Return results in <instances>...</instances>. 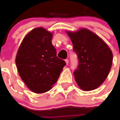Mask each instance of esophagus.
<instances>
[{
	"mask_svg": "<svg viewBox=\"0 0 120 120\" xmlns=\"http://www.w3.org/2000/svg\"><path fill=\"white\" fill-rule=\"evenodd\" d=\"M65 63L67 65H68V59H66V60H65Z\"/></svg>",
	"mask_w": 120,
	"mask_h": 120,
	"instance_id": "1",
	"label": "esophagus"
}]
</instances>
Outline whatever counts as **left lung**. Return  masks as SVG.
Instances as JSON below:
<instances>
[{"label":"left lung","mask_w":120,"mask_h":120,"mask_svg":"<svg viewBox=\"0 0 120 120\" xmlns=\"http://www.w3.org/2000/svg\"><path fill=\"white\" fill-rule=\"evenodd\" d=\"M66 32L79 57V67L74 71L77 85L83 91L98 88L110 73L112 51L102 38L86 28Z\"/></svg>","instance_id":"8db88e82"}]
</instances>
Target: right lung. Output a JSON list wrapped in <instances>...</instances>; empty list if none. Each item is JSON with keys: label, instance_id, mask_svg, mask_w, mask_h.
<instances>
[{"label": "right lung", "instance_id": "obj_1", "mask_svg": "<svg viewBox=\"0 0 120 120\" xmlns=\"http://www.w3.org/2000/svg\"><path fill=\"white\" fill-rule=\"evenodd\" d=\"M52 37V32L37 27L25 35L18 49L15 58L18 73L34 93H43L52 89L66 65L56 56Z\"/></svg>", "mask_w": 120, "mask_h": 120}]
</instances>
